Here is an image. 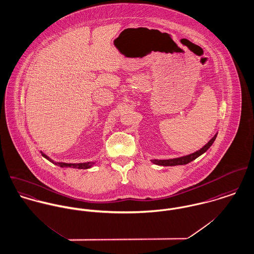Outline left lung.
<instances>
[{
    "label": "left lung",
    "mask_w": 254,
    "mask_h": 254,
    "mask_svg": "<svg viewBox=\"0 0 254 254\" xmlns=\"http://www.w3.org/2000/svg\"><path fill=\"white\" fill-rule=\"evenodd\" d=\"M217 134H215L210 140L208 141L202 148H200L198 151L184 156V157H180V158H176V159H169V160H152V163L158 166H164V167H172V166H178V165H187L189 163H191L192 161H194L195 159H197V157H199L200 155H202L204 152L207 151V149L213 144V142L215 140Z\"/></svg>",
    "instance_id": "obj_1"
}]
</instances>
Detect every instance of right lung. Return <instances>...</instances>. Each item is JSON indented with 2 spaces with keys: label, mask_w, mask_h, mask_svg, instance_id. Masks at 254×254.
Segmentation results:
<instances>
[{
  "label": "right lung",
  "mask_w": 254,
  "mask_h": 254,
  "mask_svg": "<svg viewBox=\"0 0 254 254\" xmlns=\"http://www.w3.org/2000/svg\"><path fill=\"white\" fill-rule=\"evenodd\" d=\"M43 157H45L46 159H48L49 161H51L52 163H55L53 160H51L47 155H45L44 153H42ZM57 166H59L60 168H74V169H86L91 168L94 163H84V164H66V163H55Z\"/></svg>",
  "instance_id": "1"
}]
</instances>
